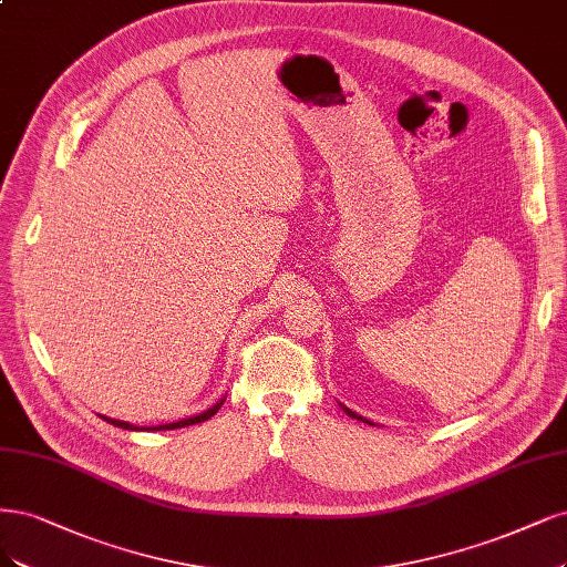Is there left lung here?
<instances>
[{
    "mask_svg": "<svg viewBox=\"0 0 567 567\" xmlns=\"http://www.w3.org/2000/svg\"><path fill=\"white\" fill-rule=\"evenodd\" d=\"M344 410H347V408H344ZM347 413H349V415H351V417H357V420H363V417H359V415H357V413H351V410H347Z\"/></svg>",
    "mask_w": 567,
    "mask_h": 567,
    "instance_id": "1",
    "label": "left lung"
}]
</instances>
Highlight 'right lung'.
Here are the masks:
<instances>
[{"mask_svg":"<svg viewBox=\"0 0 567 567\" xmlns=\"http://www.w3.org/2000/svg\"><path fill=\"white\" fill-rule=\"evenodd\" d=\"M220 405H223V403H218V405L208 408L206 413H199L197 417L181 420V422H171V424H159V426H150V432H168V429H181V426H189V424H199V422H206V420H210L213 415L218 413ZM103 420H107V417H103ZM107 422H110V424H114V426H120V429H135L133 424H128V422H120V420H107Z\"/></svg>","mask_w":567,"mask_h":567,"instance_id":"1","label":"right lung"}]
</instances>
